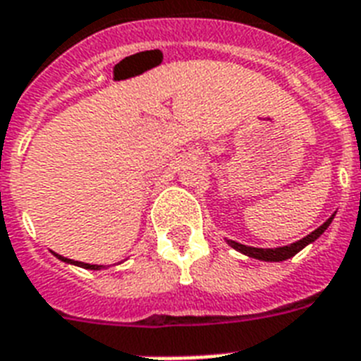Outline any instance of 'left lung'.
Listing matches in <instances>:
<instances>
[{"instance_id": "1", "label": "left lung", "mask_w": 361, "mask_h": 361, "mask_svg": "<svg viewBox=\"0 0 361 361\" xmlns=\"http://www.w3.org/2000/svg\"><path fill=\"white\" fill-rule=\"evenodd\" d=\"M334 216L331 214L330 218H328L324 224H322L321 227H317L313 233H310L307 236H304V238H300V240L293 242V244H289V246H279V247H253V246H246V244H240V242H235V240H229V238H226V242L229 244L233 250H236V252L244 253V255H247V257L252 259H259V261H267V262H281V261H287V259L295 257L296 253L302 252L307 244H311V242H315L319 236L324 233V231L330 227L331 220H334Z\"/></svg>"}]
</instances>
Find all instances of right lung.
Returning a JSON list of instances; mask_svg holds the SVG:
<instances>
[{
	"mask_svg": "<svg viewBox=\"0 0 361 361\" xmlns=\"http://www.w3.org/2000/svg\"><path fill=\"white\" fill-rule=\"evenodd\" d=\"M51 253H54V252H51ZM54 255H56V257L59 259V261L66 262V264H74V267H82V268H85V270H102V268H106V267H104V264H89V262L72 261V259L63 257V255H59V253H54Z\"/></svg>",
	"mask_w": 361,
	"mask_h": 361,
	"instance_id": "obj_1",
	"label": "right lung"
}]
</instances>
